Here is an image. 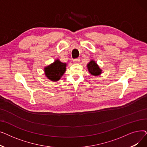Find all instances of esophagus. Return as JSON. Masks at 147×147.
Wrapping results in <instances>:
<instances>
[{"label":"esophagus","mask_w":147,"mask_h":147,"mask_svg":"<svg viewBox=\"0 0 147 147\" xmlns=\"http://www.w3.org/2000/svg\"><path fill=\"white\" fill-rule=\"evenodd\" d=\"M80 61V58H76V59H73V62L74 63H79Z\"/></svg>","instance_id":"esophagus-1"}]
</instances>
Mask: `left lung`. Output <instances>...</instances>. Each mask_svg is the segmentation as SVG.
<instances>
[{"mask_svg": "<svg viewBox=\"0 0 147 147\" xmlns=\"http://www.w3.org/2000/svg\"><path fill=\"white\" fill-rule=\"evenodd\" d=\"M88 71L93 76H98L101 73L102 70L99 68L97 64L93 60L90 61V63L87 65Z\"/></svg>", "mask_w": 147, "mask_h": 147, "instance_id": "left-lung-1", "label": "left lung"}]
</instances>
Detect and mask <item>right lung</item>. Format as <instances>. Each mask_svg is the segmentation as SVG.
I'll list each match as a JSON object with an SVG mask.
<instances>
[{"label": "right lung", "mask_w": 147, "mask_h": 147, "mask_svg": "<svg viewBox=\"0 0 147 147\" xmlns=\"http://www.w3.org/2000/svg\"><path fill=\"white\" fill-rule=\"evenodd\" d=\"M65 69L66 64L61 63L57 59L53 64L45 68V75L49 80L56 82L61 79L65 73Z\"/></svg>", "instance_id": "add662e5"}]
</instances>
